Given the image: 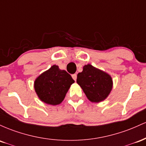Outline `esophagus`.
Instances as JSON below:
<instances>
[{
    "instance_id": "esophagus-1",
    "label": "esophagus",
    "mask_w": 146,
    "mask_h": 146,
    "mask_svg": "<svg viewBox=\"0 0 146 146\" xmlns=\"http://www.w3.org/2000/svg\"><path fill=\"white\" fill-rule=\"evenodd\" d=\"M72 78L74 81H76V78H77V74H74L72 75Z\"/></svg>"
}]
</instances>
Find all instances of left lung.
Here are the masks:
<instances>
[{
  "instance_id": "left-lung-1",
  "label": "left lung",
  "mask_w": 146,
  "mask_h": 146,
  "mask_svg": "<svg viewBox=\"0 0 146 146\" xmlns=\"http://www.w3.org/2000/svg\"><path fill=\"white\" fill-rule=\"evenodd\" d=\"M76 82L87 98L93 103H99L108 96L112 89V77L106 72L88 64L77 74Z\"/></svg>"
}]
</instances>
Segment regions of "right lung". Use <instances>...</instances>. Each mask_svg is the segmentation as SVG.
Segmentation results:
<instances>
[{
  "label": "right lung",
  "instance_id": "obj_1",
  "mask_svg": "<svg viewBox=\"0 0 146 146\" xmlns=\"http://www.w3.org/2000/svg\"><path fill=\"white\" fill-rule=\"evenodd\" d=\"M74 81L65 70L54 65L34 81V89L40 101L47 104H60Z\"/></svg>",
  "mask_w": 146,
  "mask_h": 146
}]
</instances>
